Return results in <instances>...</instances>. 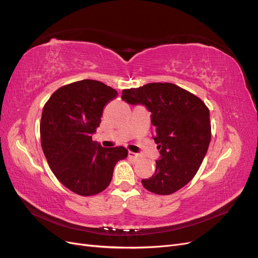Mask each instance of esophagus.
I'll return each instance as SVG.
<instances>
[{
	"label": "esophagus",
	"instance_id": "34e87169",
	"mask_svg": "<svg viewBox=\"0 0 258 258\" xmlns=\"http://www.w3.org/2000/svg\"><path fill=\"white\" fill-rule=\"evenodd\" d=\"M128 156H129V158H131V159H139L140 158V155L136 154L134 152H129Z\"/></svg>",
	"mask_w": 258,
	"mask_h": 258
}]
</instances>
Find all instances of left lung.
Segmentation results:
<instances>
[{
    "mask_svg": "<svg viewBox=\"0 0 258 258\" xmlns=\"http://www.w3.org/2000/svg\"><path fill=\"white\" fill-rule=\"evenodd\" d=\"M121 99L145 105L156 128L153 137L160 153L152 177L142 179L147 190L170 195L196 175L211 141L209 108L204 101L171 83H150L123 89Z\"/></svg>",
    "mask_w": 258,
    "mask_h": 258,
    "instance_id": "8db88e82",
    "label": "left lung"
}]
</instances>
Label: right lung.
<instances>
[{"instance_id": "obj_1", "label": "right lung", "mask_w": 258, "mask_h": 258, "mask_svg": "<svg viewBox=\"0 0 258 258\" xmlns=\"http://www.w3.org/2000/svg\"><path fill=\"white\" fill-rule=\"evenodd\" d=\"M118 95L110 86L83 80L62 86L43 108L41 144L48 165L67 188L92 196L110 185L117 161L128 151L92 141L104 106Z\"/></svg>"}]
</instances>
